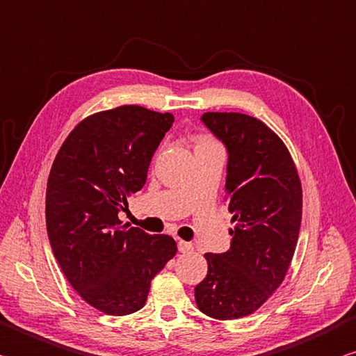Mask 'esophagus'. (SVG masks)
I'll use <instances>...</instances> for the list:
<instances>
[{
  "instance_id": "34e87169",
  "label": "esophagus",
  "mask_w": 356,
  "mask_h": 356,
  "mask_svg": "<svg viewBox=\"0 0 356 356\" xmlns=\"http://www.w3.org/2000/svg\"><path fill=\"white\" fill-rule=\"evenodd\" d=\"M177 248H179L180 252H184V254H185V252L193 250V244H191V243H186V241H182V240H179Z\"/></svg>"
}]
</instances>
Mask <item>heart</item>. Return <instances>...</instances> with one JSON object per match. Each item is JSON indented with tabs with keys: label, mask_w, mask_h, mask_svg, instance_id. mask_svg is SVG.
<instances>
[{
	"label": "heart",
	"mask_w": 356,
	"mask_h": 356,
	"mask_svg": "<svg viewBox=\"0 0 356 356\" xmlns=\"http://www.w3.org/2000/svg\"><path fill=\"white\" fill-rule=\"evenodd\" d=\"M209 143H213V141H211V140H209V138H205V137H200L197 145H209Z\"/></svg>",
	"instance_id": "obj_1"
}]
</instances>
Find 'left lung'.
Returning <instances> with one entry per match:
<instances>
[{"mask_svg": "<svg viewBox=\"0 0 356 356\" xmlns=\"http://www.w3.org/2000/svg\"><path fill=\"white\" fill-rule=\"evenodd\" d=\"M200 120L229 154L225 193L235 229L227 252L204 255L209 270L195 299L210 318L238 319L285 279L302 221L300 179L285 143L260 120L236 112Z\"/></svg>", "mask_w": 356, "mask_h": 356, "instance_id": "1", "label": "left lung"}]
</instances>
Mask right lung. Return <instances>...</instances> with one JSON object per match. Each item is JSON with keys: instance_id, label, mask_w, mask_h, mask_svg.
Returning <instances> with one entry per match:
<instances>
[{"instance_id": "right-lung-1", "label": "right lung", "mask_w": 356, "mask_h": 356, "mask_svg": "<svg viewBox=\"0 0 356 356\" xmlns=\"http://www.w3.org/2000/svg\"><path fill=\"white\" fill-rule=\"evenodd\" d=\"M171 113L121 106L87 116L63 141L47 186V230L57 263L88 305L113 316L143 308L176 241L120 225L127 196L143 188Z\"/></svg>"}]
</instances>
